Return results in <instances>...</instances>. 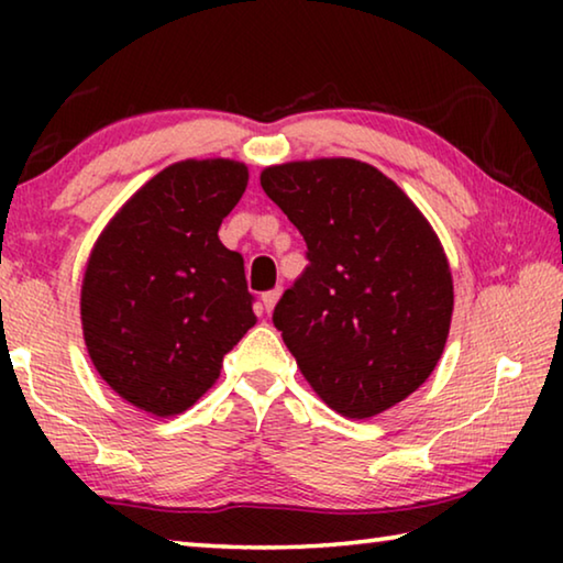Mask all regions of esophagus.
I'll return each mask as SVG.
<instances>
[{"label":"esophagus","mask_w":563,"mask_h":563,"mask_svg":"<svg viewBox=\"0 0 563 563\" xmlns=\"http://www.w3.org/2000/svg\"><path fill=\"white\" fill-rule=\"evenodd\" d=\"M278 298H280V288L263 292V308H265V312H271L275 308V302H278Z\"/></svg>","instance_id":"1"}]
</instances>
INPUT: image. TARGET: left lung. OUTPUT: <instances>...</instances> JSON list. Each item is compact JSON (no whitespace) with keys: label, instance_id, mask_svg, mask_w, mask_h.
Segmentation results:
<instances>
[{"label":"left lung","instance_id":"obj_1","mask_svg":"<svg viewBox=\"0 0 563 563\" xmlns=\"http://www.w3.org/2000/svg\"><path fill=\"white\" fill-rule=\"evenodd\" d=\"M261 186L308 245L273 312L300 373L342 417L402 402L432 375L452 320V273L432 225L362 161L271 166Z\"/></svg>","mask_w":563,"mask_h":563}]
</instances>
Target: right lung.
<instances>
[{
	"mask_svg": "<svg viewBox=\"0 0 563 563\" xmlns=\"http://www.w3.org/2000/svg\"><path fill=\"white\" fill-rule=\"evenodd\" d=\"M245 186L238 161H180L136 190L93 245L84 340L113 393L144 412L188 409L255 325L243 255L218 238Z\"/></svg>",
	"mask_w": 563,
	"mask_h": 563,
	"instance_id": "right-lung-1",
	"label": "right lung"
}]
</instances>
